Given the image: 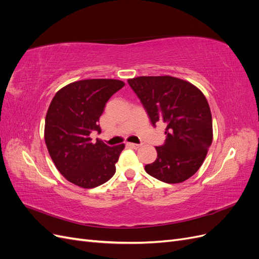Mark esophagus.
<instances>
[{"instance_id": "obj_1", "label": "esophagus", "mask_w": 259, "mask_h": 259, "mask_svg": "<svg viewBox=\"0 0 259 259\" xmlns=\"http://www.w3.org/2000/svg\"><path fill=\"white\" fill-rule=\"evenodd\" d=\"M128 146L131 147V148H134V149H138L140 146H142V145H140V144H133V143H130L128 144Z\"/></svg>"}]
</instances>
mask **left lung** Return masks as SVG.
Masks as SVG:
<instances>
[{"instance_id":"8db88e82","label":"left lung","mask_w":259,"mask_h":259,"mask_svg":"<svg viewBox=\"0 0 259 259\" xmlns=\"http://www.w3.org/2000/svg\"><path fill=\"white\" fill-rule=\"evenodd\" d=\"M127 82L153 126L166 125L165 143L155 147L158 156L147 164L146 171L166 184L185 182L201 167L213 142L205 96L193 84L169 75L138 76Z\"/></svg>"}]
</instances>
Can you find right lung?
Wrapping results in <instances>:
<instances>
[{
    "label": "right lung",
    "mask_w": 259,
    "mask_h": 259,
    "mask_svg": "<svg viewBox=\"0 0 259 259\" xmlns=\"http://www.w3.org/2000/svg\"><path fill=\"white\" fill-rule=\"evenodd\" d=\"M124 85L112 79L82 80L54 96L45 117V144L55 166L70 183L90 189L114 175L124 144L93 143L91 134L101 132L98 122L107 101Z\"/></svg>",
    "instance_id": "obj_1"
}]
</instances>
